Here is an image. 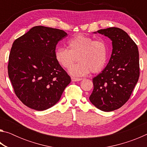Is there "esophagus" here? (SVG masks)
I'll return each instance as SVG.
<instances>
[{"label": "esophagus", "mask_w": 147, "mask_h": 147, "mask_svg": "<svg viewBox=\"0 0 147 147\" xmlns=\"http://www.w3.org/2000/svg\"><path fill=\"white\" fill-rule=\"evenodd\" d=\"M71 80L72 82H78L82 80V78H74V77H71Z\"/></svg>", "instance_id": "obj_1"}]
</instances>
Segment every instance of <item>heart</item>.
Returning a JSON list of instances; mask_svg holds the SVG:
<instances>
[{
	"label": "heart",
	"instance_id": "obj_1",
	"mask_svg": "<svg viewBox=\"0 0 147 147\" xmlns=\"http://www.w3.org/2000/svg\"><path fill=\"white\" fill-rule=\"evenodd\" d=\"M108 49L105 41L94 40L88 36L78 35L67 43V49L59 48L55 52V59L59 65L68 69L77 61L69 73L74 76H83L89 73L96 74L105 67Z\"/></svg>",
	"mask_w": 147,
	"mask_h": 147
}]
</instances>
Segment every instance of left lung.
Masks as SVG:
<instances>
[{"mask_svg": "<svg viewBox=\"0 0 147 147\" xmlns=\"http://www.w3.org/2000/svg\"><path fill=\"white\" fill-rule=\"evenodd\" d=\"M112 41V53L104 70L93 78V91L89 100L104 111L123 106L130 98L139 76V51L137 45L126 32L115 27L94 32Z\"/></svg>", "mask_w": 147, "mask_h": 147, "instance_id": "obj_1", "label": "left lung"}]
</instances>
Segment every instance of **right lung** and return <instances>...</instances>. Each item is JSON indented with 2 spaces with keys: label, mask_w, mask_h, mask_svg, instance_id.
<instances>
[{
  "label": "right lung",
  "mask_w": 147,
  "mask_h": 147,
  "mask_svg": "<svg viewBox=\"0 0 147 147\" xmlns=\"http://www.w3.org/2000/svg\"><path fill=\"white\" fill-rule=\"evenodd\" d=\"M67 36L61 30L37 26L12 45L8 76L15 93L28 108L38 111L51 108L71 82L55 59L56 45Z\"/></svg>",
  "instance_id": "1"
}]
</instances>
